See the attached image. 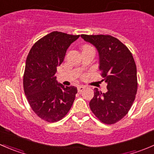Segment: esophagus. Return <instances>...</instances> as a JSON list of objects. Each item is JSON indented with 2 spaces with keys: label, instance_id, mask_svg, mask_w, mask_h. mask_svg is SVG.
<instances>
[{
  "label": "esophagus",
  "instance_id": "obj_1",
  "mask_svg": "<svg viewBox=\"0 0 154 154\" xmlns=\"http://www.w3.org/2000/svg\"><path fill=\"white\" fill-rule=\"evenodd\" d=\"M85 88V86H77V91H78V92H81L82 91H83V89Z\"/></svg>",
  "mask_w": 154,
  "mask_h": 154
}]
</instances>
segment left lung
<instances>
[{
	"mask_svg": "<svg viewBox=\"0 0 154 154\" xmlns=\"http://www.w3.org/2000/svg\"><path fill=\"white\" fill-rule=\"evenodd\" d=\"M99 54V68L107 91L94 88L89 106L94 116L106 125L123 119L133 105L137 92V71L131 52L118 38L109 35H81Z\"/></svg>",
	"mask_w": 154,
	"mask_h": 154,
	"instance_id": "1",
	"label": "left lung"
}]
</instances>
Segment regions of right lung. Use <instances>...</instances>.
Segmentation results:
<instances>
[{"mask_svg":"<svg viewBox=\"0 0 154 154\" xmlns=\"http://www.w3.org/2000/svg\"><path fill=\"white\" fill-rule=\"evenodd\" d=\"M79 37L54 31L37 41L27 57L23 79L24 93L34 112L48 122L65 117L75 99L77 88L58 83L55 74L67 49Z\"/></svg>","mask_w":154,"mask_h":154,"instance_id":"1","label":"right lung"}]
</instances>
